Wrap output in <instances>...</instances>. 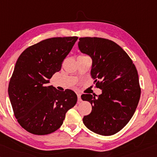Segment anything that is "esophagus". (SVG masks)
Returning <instances> with one entry per match:
<instances>
[{"instance_id": "esophagus-1", "label": "esophagus", "mask_w": 157, "mask_h": 157, "mask_svg": "<svg viewBox=\"0 0 157 157\" xmlns=\"http://www.w3.org/2000/svg\"><path fill=\"white\" fill-rule=\"evenodd\" d=\"M81 94H77V97H78V101H81Z\"/></svg>"}]
</instances>
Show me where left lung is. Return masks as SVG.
I'll return each mask as SVG.
<instances>
[{
  "instance_id": "left-lung-1",
  "label": "left lung",
  "mask_w": 157,
  "mask_h": 157,
  "mask_svg": "<svg viewBox=\"0 0 157 157\" xmlns=\"http://www.w3.org/2000/svg\"><path fill=\"white\" fill-rule=\"evenodd\" d=\"M78 48L92 59L91 76L102 90L97 98L83 94L91 103L85 116L86 127L96 134L110 136L121 130L135 112L141 96L138 72L128 54L112 40L98 37L79 38Z\"/></svg>"
}]
</instances>
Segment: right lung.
I'll return each mask as SVG.
<instances>
[{"instance_id":"1","label":"right lung","mask_w":157,"mask_h":157,"mask_svg":"<svg viewBox=\"0 0 157 157\" xmlns=\"http://www.w3.org/2000/svg\"><path fill=\"white\" fill-rule=\"evenodd\" d=\"M77 36L55 37L27 48L16 61L8 94L14 116L25 130L45 135L62 125L65 114L76 105L72 90L59 91L49 79L61 69Z\"/></svg>"}]
</instances>
